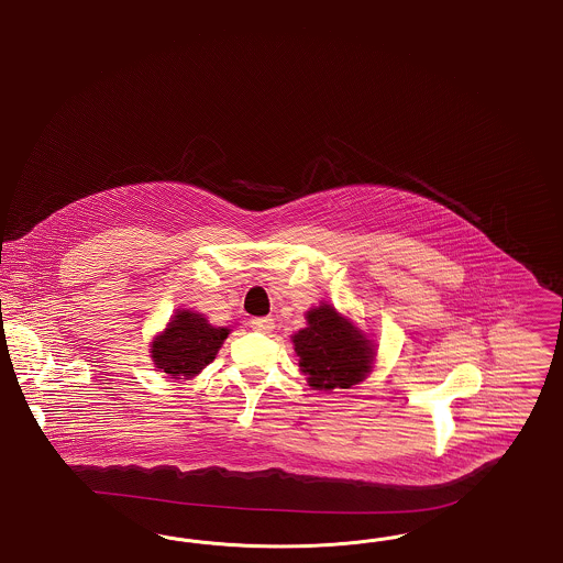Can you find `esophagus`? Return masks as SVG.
Listing matches in <instances>:
<instances>
[{
  "label": "esophagus",
  "instance_id": "1",
  "mask_svg": "<svg viewBox=\"0 0 563 563\" xmlns=\"http://www.w3.org/2000/svg\"><path fill=\"white\" fill-rule=\"evenodd\" d=\"M251 329L257 331V333H271L274 331V320L271 316H262V318H251Z\"/></svg>",
  "mask_w": 563,
  "mask_h": 563
}]
</instances>
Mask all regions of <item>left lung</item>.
Returning a JSON list of instances; mask_svg holds the SVG:
<instances>
[{"mask_svg": "<svg viewBox=\"0 0 563 563\" xmlns=\"http://www.w3.org/2000/svg\"><path fill=\"white\" fill-rule=\"evenodd\" d=\"M308 327L292 335L299 368L314 389H350L373 364L371 341L335 308L322 303L308 312Z\"/></svg>", "mask_w": 563, "mask_h": 563, "instance_id": "obj_1", "label": "left lung"}]
</instances>
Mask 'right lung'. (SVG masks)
<instances>
[{"label": "right lung", "mask_w": 563, "mask_h": 563, "mask_svg": "<svg viewBox=\"0 0 563 563\" xmlns=\"http://www.w3.org/2000/svg\"><path fill=\"white\" fill-rule=\"evenodd\" d=\"M224 327H211L201 314L180 310L165 333L151 345V356L169 379H192L220 352L228 338Z\"/></svg>", "instance_id": "1"}]
</instances>
